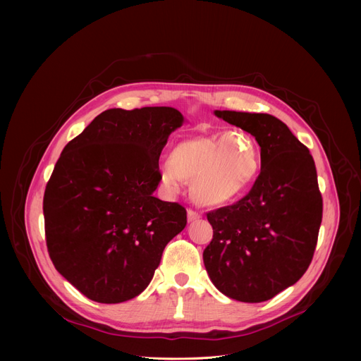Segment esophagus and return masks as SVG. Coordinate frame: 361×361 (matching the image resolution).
Segmentation results:
<instances>
[{
  "label": "esophagus",
  "mask_w": 361,
  "mask_h": 361,
  "mask_svg": "<svg viewBox=\"0 0 361 361\" xmlns=\"http://www.w3.org/2000/svg\"><path fill=\"white\" fill-rule=\"evenodd\" d=\"M202 218V214L197 212V211H193V209H188L187 211V219L188 222H193V221H197Z\"/></svg>",
  "instance_id": "1"
}]
</instances>
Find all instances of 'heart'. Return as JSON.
Returning <instances> with one entry per match:
<instances>
[{
  "label": "heart",
  "instance_id": "obj_1",
  "mask_svg": "<svg viewBox=\"0 0 361 361\" xmlns=\"http://www.w3.org/2000/svg\"><path fill=\"white\" fill-rule=\"evenodd\" d=\"M260 150L245 131L203 136L177 145L161 165V178L169 188L192 183V196L204 206L228 203L241 196L260 171Z\"/></svg>",
  "mask_w": 361,
  "mask_h": 361
}]
</instances>
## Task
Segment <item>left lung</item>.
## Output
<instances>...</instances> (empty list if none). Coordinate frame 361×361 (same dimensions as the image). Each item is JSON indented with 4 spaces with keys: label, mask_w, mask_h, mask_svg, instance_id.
<instances>
[{
    "label": "left lung",
    "mask_w": 361,
    "mask_h": 361,
    "mask_svg": "<svg viewBox=\"0 0 361 361\" xmlns=\"http://www.w3.org/2000/svg\"><path fill=\"white\" fill-rule=\"evenodd\" d=\"M255 136L260 174L234 204L207 212L214 238L204 268L226 297L260 302L291 287L313 259L322 222V195L313 157L291 130L269 114L215 111Z\"/></svg>",
    "instance_id": "8db88e82"
}]
</instances>
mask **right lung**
I'll return each instance as SVG.
<instances>
[{
    "instance_id": "1",
    "label": "right lung",
    "mask_w": 361,
    "mask_h": 361,
    "mask_svg": "<svg viewBox=\"0 0 361 361\" xmlns=\"http://www.w3.org/2000/svg\"><path fill=\"white\" fill-rule=\"evenodd\" d=\"M183 121L171 106L106 109L56 161L44 195L47 247L87 298L114 305L139 295L184 230V207L154 196L161 152Z\"/></svg>"
}]
</instances>
